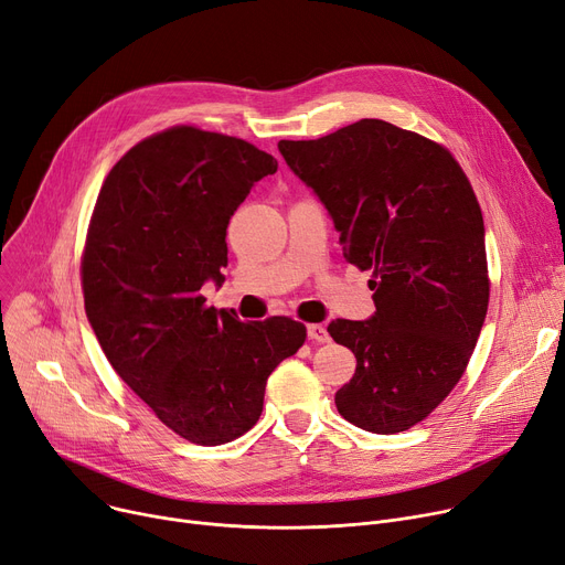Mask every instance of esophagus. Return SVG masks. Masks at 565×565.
<instances>
[{"label": "esophagus", "instance_id": "esophagus-1", "mask_svg": "<svg viewBox=\"0 0 565 565\" xmlns=\"http://www.w3.org/2000/svg\"><path fill=\"white\" fill-rule=\"evenodd\" d=\"M307 334L313 343H328L330 341V332H328V328H324V324H309Z\"/></svg>", "mask_w": 565, "mask_h": 565}]
</instances>
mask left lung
<instances>
[{
  "label": "left lung",
  "instance_id": "1",
  "mask_svg": "<svg viewBox=\"0 0 565 565\" xmlns=\"http://www.w3.org/2000/svg\"><path fill=\"white\" fill-rule=\"evenodd\" d=\"M279 153L330 213L345 260L373 270L375 313L328 328L358 360L337 409L369 433L407 430L456 387L483 328L479 201L447 148L380 118L281 139Z\"/></svg>",
  "mask_w": 565,
  "mask_h": 565
}]
</instances>
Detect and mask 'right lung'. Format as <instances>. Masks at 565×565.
Returning <instances> with one entry per match:
<instances>
[{
	"label": "right lung",
	"mask_w": 565,
	"mask_h": 565,
	"mask_svg": "<svg viewBox=\"0 0 565 565\" xmlns=\"http://www.w3.org/2000/svg\"><path fill=\"white\" fill-rule=\"evenodd\" d=\"M277 160L190 126L132 146L105 178L82 258L84 309L111 369L173 433L217 447L260 417L265 382L307 328L205 307L226 226Z\"/></svg>",
	"instance_id": "right-lung-1"
}]
</instances>
